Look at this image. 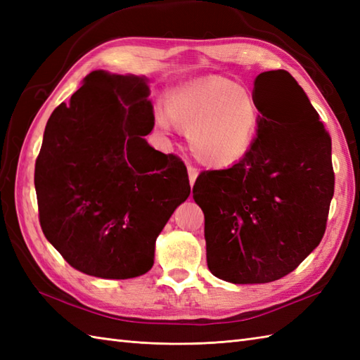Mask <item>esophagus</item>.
<instances>
[{
    "instance_id": "1",
    "label": "esophagus",
    "mask_w": 360,
    "mask_h": 360,
    "mask_svg": "<svg viewBox=\"0 0 360 360\" xmlns=\"http://www.w3.org/2000/svg\"><path fill=\"white\" fill-rule=\"evenodd\" d=\"M187 172H188V181H190V186L193 187L195 181H196V178H198V174H200V172H198L193 165H187Z\"/></svg>"
}]
</instances>
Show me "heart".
<instances>
[{
  "instance_id": "1",
  "label": "heart",
  "mask_w": 360,
  "mask_h": 360,
  "mask_svg": "<svg viewBox=\"0 0 360 360\" xmlns=\"http://www.w3.org/2000/svg\"><path fill=\"white\" fill-rule=\"evenodd\" d=\"M173 120L187 133L190 148L202 162L233 165L254 147L259 108L248 89L227 79H210L174 91L170 112H158L168 131Z\"/></svg>"
}]
</instances>
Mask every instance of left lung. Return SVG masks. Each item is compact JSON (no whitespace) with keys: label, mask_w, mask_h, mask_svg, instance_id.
I'll return each mask as SVG.
<instances>
[{"label":"left lung","mask_w":360,"mask_h":360,"mask_svg":"<svg viewBox=\"0 0 360 360\" xmlns=\"http://www.w3.org/2000/svg\"><path fill=\"white\" fill-rule=\"evenodd\" d=\"M252 96L259 108L254 147L193 186L209 269L235 285L292 272L322 241L334 195L331 137L292 75L262 72Z\"/></svg>","instance_id":"left-lung-1"}]
</instances>
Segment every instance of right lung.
Returning a JSON list of instances; mask_svg holds the SVG:
<instances>
[{"label":"right lung","mask_w":360,"mask_h":360,"mask_svg":"<svg viewBox=\"0 0 360 360\" xmlns=\"http://www.w3.org/2000/svg\"><path fill=\"white\" fill-rule=\"evenodd\" d=\"M148 80L93 71L46 124L35 162L43 233L74 269L134 278L190 195L184 162L145 139L155 127Z\"/></svg>","instance_id":"add662e5"}]
</instances>
